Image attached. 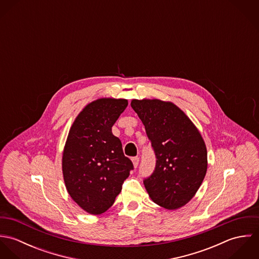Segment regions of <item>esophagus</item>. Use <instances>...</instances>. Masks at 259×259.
<instances>
[{
	"mask_svg": "<svg viewBox=\"0 0 259 259\" xmlns=\"http://www.w3.org/2000/svg\"><path fill=\"white\" fill-rule=\"evenodd\" d=\"M132 160H133L134 166H135V167H137V166L139 165V162H140V157H138V156H136V157H133V158H132Z\"/></svg>",
	"mask_w": 259,
	"mask_h": 259,
	"instance_id": "1",
	"label": "esophagus"
}]
</instances>
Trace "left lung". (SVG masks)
<instances>
[{"label": "left lung", "instance_id": "obj_1", "mask_svg": "<svg viewBox=\"0 0 259 259\" xmlns=\"http://www.w3.org/2000/svg\"><path fill=\"white\" fill-rule=\"evenodd\" d=\"M154 150L153 172L144 184L153 202L166 209L185 205L202 184L207 169L204 141L179 107L159 100H133Z\"/></svg>", "mask_w": 259, "mask_h": 259}]
</instances>
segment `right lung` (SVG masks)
Segmentation results:
<instances>
[{
  "instance_id": "add662e5",
  "label": "right lung",
  "mask_w": 259,
  "mask_h": 259,
  "mask_svg": "<svg viewBox=\"0 0 259 259\" xmlns=\"http://www.w3.org/2000/svg\"><path fill=\"white\" fill-rule=\"evenodd\" d=\"M127 107L123 99H99L78 113L63 153V175L71 197L91 214L107 211L134 169L111 127Z\"/></svg>"
}]
</instances>
